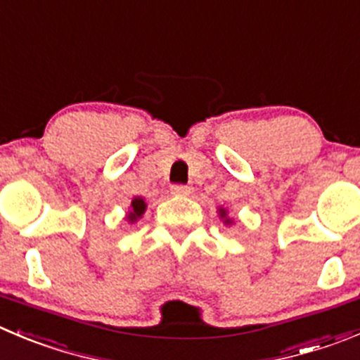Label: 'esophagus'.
Listing matches in <instances>:
<instances>
[{"instance_id":"esophagus-1","label":"esophagus","mask_w":360,"mask_h":360,"mask_svg":"<svg viewBox=\"0 0 360 360\" xmlns=\"http://www.w3.org/2000/svg\"><path fill=\"white\" fill-rule=\"evenodd\" d=\"M191 193V187L187 186H173L171 187V194H174V196H189Z\"/></svg>"}]
</instances>
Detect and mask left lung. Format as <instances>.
I'll list each match as a JSON object with an SVG mask.
<instances>
[{"instance_id":"left-lung-1","label":"left lung","mask_w":360,"mask_h":360,"mask_svg":"<svg viewBox=\"0 0 360 360\" xmlns=\"http://www.w3.org/2000/svg\"><path fill=\"white\" fill-rule=\"evenodd\" d=\"M217 214H219V219H221L226 226H231L235 222L233 219L228 217V210H226L224 207H217Z\"/></svg>"}]
</instances>
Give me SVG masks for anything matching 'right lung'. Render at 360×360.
<instances>
[{
    "instance_id": "1",
    "label": "right lung",
    "mask_w": 360,
    "mask_h": 360,
    "mask_svg": "<svg viewBox=\"0 0 360 360\" xmlns=\"http://www.w3.org/2000/svg\"><path fill=\"white\" fill-rule=\"evenodd\" d=\"M146 207H148V205H146L145 198H141V196L132 198L131 207H129V212H127L125 219L129 222H131V224H132V222L139 221V219L143 217V214H145V212H146Z\"/></svg>"
}]
</instances>
